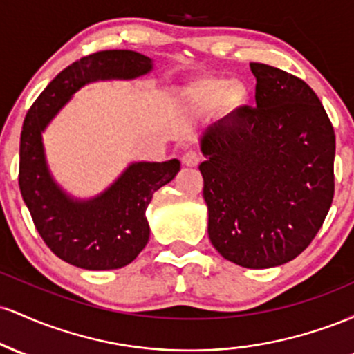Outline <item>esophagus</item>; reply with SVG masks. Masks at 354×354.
<instances>
[{"label": "esophagus", "mask_w": 354, "mask_h": 354, "mask_svg": "<svg viewBox=\"0 0 354 354\" xmlns=\"http://www.w3.org/2000/svg\"><path fill=\"white\" fill-rule=\"evenodd\" d=\"M181 161H183V165H185V166H189V168H194V166L200 165L201 156H200V153L194 151V149H188V151L183 154Z\"/></svg>", "instance_id": "1"}]
</instances>
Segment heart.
<instances>
[{
  "label": "heart",
  "instance_id": "heart-1",
  "mask_svg": "<svg viewBox=\"0 0 354 354\" xmlns=\"http://www.w3.org/2000/svg\"><path fill=\"white\" fill-rule=\"evenodd\" d=\"M246 98V89L239 83H233L225 78H208L193 84L189 89L191 103L200 108L216 106L225 103L228 106H236Z\"/></svg>",
  "mask_w": 354,
  "mask_h": 354
}]
</instances>
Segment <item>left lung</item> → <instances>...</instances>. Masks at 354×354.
<instances>
[{"label": "left lung", "instance_id": "obj_1", "mask_svg": "<svg viewBox=\"0 0 354 354\" xmlns=\"http://www.w3.org/2000/svg\"><path fill=\"white\" fill-rule=\"evenodd\" d=\"M256 106L206 128L200 165L208 234L228 261L284 265L316 236L335 194V129L316 93L290 73L251 63Z\"/></svg>", "mask_w": 354, "mask_h": 354}]
</instances>
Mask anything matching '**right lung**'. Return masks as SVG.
I'll return each instance as SVG.
<instances>
[{"label": "right lung", "mask_w": 354, "mask_h": 354, "mask_svg": "<svg viewBox=\"0 0 354 354\" xmlns=\"http://www.w3.org/2000/svg\"><path fill=\"white\" fill-rule=\"evenodd\" d=\"M153 59L129 50L84 56L63 70L24 118L19 140V189L39 236L63 261L83 270H118L149 239L146 208L153 193L180 171V161L131 163L103 193L80 200L51 176L43 131L80 88L93 81L135 80L153 71Z\"/></svg>", "instance_id": "right-lung-1"}]
</instances>
